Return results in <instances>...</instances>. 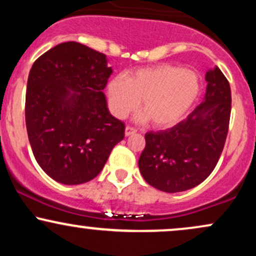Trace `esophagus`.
<instances>
[{
  "label": "esophagus",
  "instance_id": "34e87169",
  "mask_svg": "<svg viewBox=\"0 0 256 256\" xmlns=\"http://www.w3.org/2000/svg\"><path fill=\"white\" fill-rule=\"evenodd\" d=\"M137 132V130L132 126H126L125 128V134L126 136H131V134H134Z\"/></svg>",
  "mask_w": 256,
  "mask_h": 256
}]
</instances>
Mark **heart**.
I'll return each mask as SVG.
<instances>
[{
  "mask_svg": "<svg viewBox=\"0 0 256 256\" xmlns=\"http://www.w3.org/2000/svg\"><path fill=\"white\" fill-rule=\"evenodd\" d=\"M201 91L198 74L176 64L140 68L128 78L116 77L107 85L110 110L125 118L140 107L156 128H168L180 120Z\"/></svg>",
  "mask_w": 256,
  "mask_h": 256,
  "instance_id": "heart-1",
  "label": "heart"
}]
</instances>
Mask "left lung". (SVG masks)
I'll return each instance as SVG.
<instances>
[{
    "instance_id": "left-lung-1",
    "label": "left lung",
    "mask_w": 256,
    "mask_h": 256,
    "mask_svg": "<svg viewBox=\"0 0 256 256\" xmlns=\"http://www.w3.org/2000/svg\"><path fill=\"white\" fill-rule=\"evenodd\" d=\"M206 98L188 118L166 130L146 134L138 160L140 174L152 186L179 192L201 184L218 164L231 114V89L218 67L206 74Z\"/></svg>"
}]
</instances>
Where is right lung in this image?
<instances>
[{"instance_id":"right-lung-1","label":"right lung","mask_w":256,"mask_h":256,"mask_svg":"<svg viewBox=\"0 0 256 256\" xmlns=\"http://www.w3.org/2000/svg\"><path fill=\"white\" fill-rule=\"evenodd\" d=\"M110 74L104 52L78 42L58 44L32 64L25 98L28 140L38 165L58 183L95 178L125 136V124L110 113L102 92Z\"/></svg>"}]
</instances>
